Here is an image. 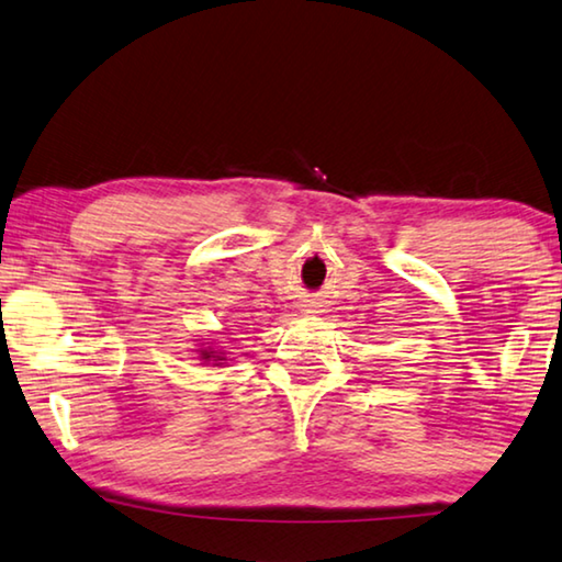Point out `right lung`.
<instances>
[{
  "label": "right lung",
  "instance_id": "1",
  "mask_svg": "<svg viewBox=\"0 0 562 562\" xmlns=\"http://www.w3.org/2000/svg\"><path fill=\"white\" fill-rule=\"evenodd\" d=\"M200 358H202L204 362L215 360V362H212V364H217V360H225V358H222V355H220V352H215V350H212V347H204V350H200Z\"/></svg>",
  "mask_w": 562,
  "mask_h": 562
}]
</instances>
